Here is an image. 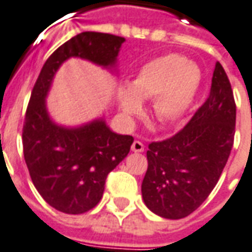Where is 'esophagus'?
<instances>
[{
    "instance_id": "obj_1",
    "label": "esophagus",
    "mask_w": 252,
    "mask_h": 252,
    "mask_svg": "<svg viewBox=\"0 0 252 252\" xmlns=\"http://www.w3.org/2000/svg\"><path fill=\"white\" fill-rule=\"evenodd\" d=\"M131 152L134 153H142L144 152V144L139 142V141H134L131 144Z\"/></svg>"
}]
</instances>
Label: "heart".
<instances>
[{
	"instance_id": "heart-1",
	"label": "heart",
	"mask_w": 252,
	"mask_h": 252,
	"mask_svg": "<svg viewBox=\"0 0 252 252\" xmlns=\"http://www.w3.org/2000/svg\"><path fill=\"white\" fill-rule=\"evenodd\" d=\"M201 72L197 64L180 55H164L141 68L128 86L117 90L121 111L133 118L142 111V100L153 98V113L162 124L183 118L193 103Z\"/></svg>"
}]
</instances>
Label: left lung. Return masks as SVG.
Listing matches in <instances>:
<instances>
[{"label": "left lung", "mask_w": 252, "mask_h": 252, "mask_svg": "<svg viewBox=\"0 0 252 252\" xmlns=\"http://www.w3.org/2000/svg\"><path fill=\"white\" fill-rule=\"evenodd\" d=\"M235 106L227 73L215 65L208 99L181 131L152 142L142 199L153 214L183 219L197 209L218 184L235 135Z\"/></svg>", "instance_id": "obj_1"}]
</instances>
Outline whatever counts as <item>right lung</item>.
<instances>
[{
	"label": "right lung",
	"instance_id": "1",
	"mask_svg": "<svg viewBox=\"0 0 252 252\" xmlns=\"http://www.w3.org/2000/svg\"><path fill=\"white\" fill-rule=\"evenodd\" d=\"M125 41L108 33H79L49 56L33 87L23 128L24 158L38 193L64 214H84L100 201L107 174L124 161L134 139L113 131L104 117L78 126L56 124L47 107L53 78L71 58L117 73Z\"/></svg>",
	"mask_w": 252,
	"mask_h": 252
}]
</instances>
